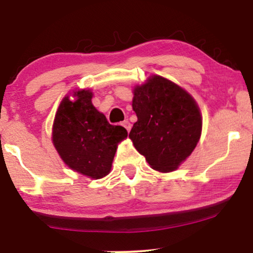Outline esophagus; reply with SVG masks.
Instances as JSON below:
<instances>
[{"label":"esophagus","instance_id":"esophagus-1","mask_svg":"<svg viewBox=\"0 0 253 253\" xmlns=\"http://www.w3.org/2000/svg\"><path fill=\"white\" fill-rule=\"evenodd\" d=\"M123 126L125 127V128L127 129V132H129V129H130V124H129L128 120H125L124 123H123Z\"/></svg>","mask_w":253,"mask_h":253}]
</instances>
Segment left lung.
I'll use <instances>...</instances> for the list:
<instances>
[{
    "label": "left lung",
    "mask_w": 253,
    "mask_h": 253,
    "mask_svg": "<svg viewBox=\"0 0 253 253\" xmlns=\"http://www.w3.org/2000/svg\"><path fill=\"white\" fill-rule=\"evenodd\" d=\"M132 107L138 121L129 138L152 169L176 170L191 155L201 136L202 118L190 94L162 76L136 85Z\"/></svg>",
    "instance_id": "left-lung-1"
}]
</instances>
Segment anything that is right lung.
<instances>
[{
    "instance_id": "add662e5",
    "label": "right lung",
    "mask_w": 253,
    "mask_h": 253,
    "mask_svg": "<svg viewBox=\"0 0 253 253\" xmlns=\"http://www.w3.org/2000/svg\"><path fill=\"white\" fill-rule=\"evenodd\" d=\"M76 100L65 96L54 117L52 141L70 169L98 179L112 169L118 144L127 136L123 126L110 125L92 106V92L78 90Z\"/></svg>"
}]
</instances>
